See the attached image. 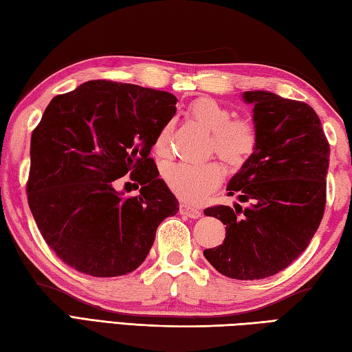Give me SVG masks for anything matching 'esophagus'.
Wrapping results in <instances>:
<instances>
[{
	"instance_id": "esophagus-1",
	"label": "esophagus",
	"mask_w": 352,
	"mask_h": 352,
	"mask_svg": "<svg viewBox=\"0 0 352 352\" xmlns=\"http://www.w3.org/2000/svg\"><path fill=\"white\" fill-rule=\"evenodd\" d=\"M179 211H181V214L187 216V217H191V219H197L202 216V211L196 208V207H191V205L188 204H181L179 205Z\"/></svg>"
}]
</instances>
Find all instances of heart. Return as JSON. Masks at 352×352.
I'll return each mask as SVG.
<instances>
[{
  "label": "heart",
  "mask_w": 352,
  "mask_h": 352,
  "mask_svg": "<svg viewBox=\"0 0 352 352\" xmlns=\"http://www.w3.org/2000/svg\"><path fill=\"white\" fill-rule=\"evenodd\" d=\"M190 115L211 131V151L221 156L230 165L239 167L254 153L257 147V131L254 125L245 119H233V111L211 98H201L191 104ZM171 122L162 125L153 142L157 156H167ZM162 177L173 193L187 202H199L211 193L223 179V170L217 162L201 165L175 162L164 167Z\"/></svg>",
  "instance_id": "1"
}]
</instances>
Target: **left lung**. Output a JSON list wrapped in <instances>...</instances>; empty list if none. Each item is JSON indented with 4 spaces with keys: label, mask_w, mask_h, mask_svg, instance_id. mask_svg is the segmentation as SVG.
Listing matches in <instances>:
<instances>
[{
    "label": "left lung",
    "mask_w": 352,
    "mask_h": 352,
    "mask_svg": "<svg viewBox=\"0 0 352 352\" xmlns=\"http://www.w3.org/2000/svg\"><path fill=\"white\" fill-rule=\"evenodd\" d=\"M243 99L254 105L257 147L227 191L247 207L204 210L225 225L223 243L205 250L204 256L223 276L254 280L293 263L319 228L327 204L329 144L311 105L263 90L245 91Z\"/></svg>",
    "instance_id": "8db88e82"
}]
</instances>
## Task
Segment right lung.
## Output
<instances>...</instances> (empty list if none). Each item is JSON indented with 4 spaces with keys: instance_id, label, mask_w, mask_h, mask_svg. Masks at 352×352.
I'll return each mask as SVG.
<instances>
[{
    "instance_id": "add662e5",
    "label": "right lung",
    "mask_w": 352,
    "mask_h": 352,
    "mask_svg": "<svg viewBox=\"0 0 352 352\" xmlns=\"http://www.w3.org/2000/svg\"><path fill=\"white\" fill-rule=\"evenodd\" d=\"M176 102L168 91L98 79L53 98L33 130L29 207L45 243L79 273L135 271L159 223L179 211L150 157ZM129 173L142 185L135 198L114 190Z\"/></svg>"
}]
</instances>
